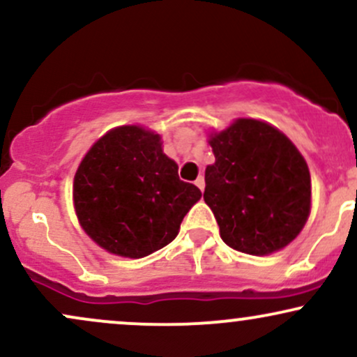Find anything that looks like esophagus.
Here are the masks:
<instances>
[{
    "instance_id": "34e87169",
    "label": "esophagus",
    "mask_w": 357,
    "mask_h": 357,
    "mask_svg": "<svg viewBox=\"0 0 357 357\" xmlns=\"http://www.w3.org/2000/svg\"><path fill=\"white\" fill-rule=\"evenodd\" d=\"M195 184L198 186V190L203 191L204 190V178H203V176H198V179H196Z\"/></svg>"
}]
</instances>
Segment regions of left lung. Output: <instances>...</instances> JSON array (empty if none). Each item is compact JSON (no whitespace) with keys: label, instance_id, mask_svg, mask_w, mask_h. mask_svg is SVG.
<instances>
[{"label":"left lung","instance_id":"left-lung-1","mask_svg":"<svg viewBox=\"0 0 357 357\" xmlns=\"http://www.w3.org/2000/svg\"><path fill=\"white\" fill-rule=\"evenodd\" d=\"M215 162L204 171V203L220 236L248 255L290 243L310 213V173L285 134L257 119H236L210 136Z\"/></svg>","mask_w":357,"mask_h":357}]
</instances>
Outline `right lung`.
I'll return each mask as SVG.
<instances>
[{
  "label": "right lung",
  "mask_w": 357,
  "mask_h": 357,
  "mask_svg": "<svg viewBox=\"0 0 357 357\" xmlns=\"http://www.w3.org/2000/svg\"><path fill=\"white\" fill-rule=\"evenodd\" d=\"M202 191L178 176L161 137L141 126L109 130L82 159L73 204L87 235L109 253L151 255L171 243Z\"/></svg>",
  "instance_id": "right-lung-1"
}]
</instances>
